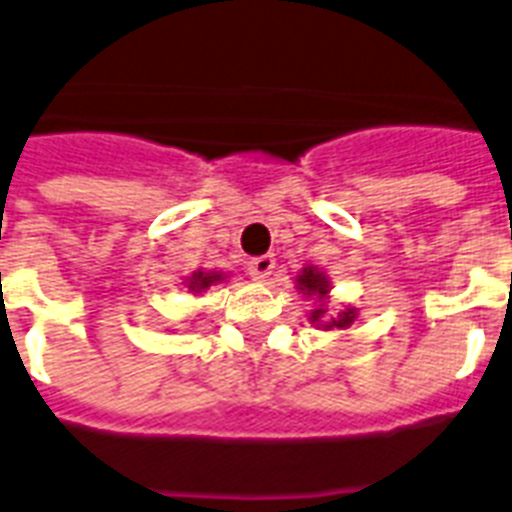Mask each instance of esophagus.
<instances>
[{"instance_id":"obj_1","label":"esophagus","mask_w":512,"mask_h":512,"mask_svg":"<svg viewBox=\"0 0 512 512\" xmlns=\"http://www.w3.org/2000/svg\"><path fill=\"white\" fill-rule=\"evenodd\" d=\"M274 264H277V261H274L272 253H266V256H256V259L248 261L246 269H248V274H251L253 279L264 282V279L274 272Z\"/></svg>"}]
</instances>
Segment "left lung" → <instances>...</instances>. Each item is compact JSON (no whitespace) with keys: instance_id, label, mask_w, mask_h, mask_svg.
Listing matches in <instances>:
<instances>
[{"instance_id":"obj_1","label":"left lung","mask_w":512,"mask_h":512,"mask_svg":"<svg viewBox=\"0 0 512 512\" xmlns=\"http://www.w3.org/2000/svg\"><path fill=\"white\" fill-rule=\"evenodd\" d=\"M298 282H300V290L305 292H318V295H326V292H329V282H326V277L313 272V269H305V272L300 274ZM321 316H323V310H316V313L310 316V321H321ZM352 321H355V310L349 308L344 310L339 318H331V321L326 323V329H347Z\"/></svg>"}]
</instances>
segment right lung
I'll list each match as a JSON object with an SVG mask.
<instances>
[{
    "instance_id": "add662e5",
    "label": "right lung",
    "mask_w": 512,
    "mask_h": 512,
    "mask_svg": "<svg viewBox=\"0 0 512 512\" xmlns=\"http://www.w3.org/2000/svg\"><path fill=\"white\" fill-rule=\"evenodd\" d=\"M212 282H217V274H204V272H196L194 277H191V290L194 292H199V290H204V287H209L212 285Z\"/></svg>"
}]
</instances>
